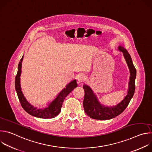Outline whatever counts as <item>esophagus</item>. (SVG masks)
I'll return each mask as SVG.
<instances>
[{
	"label": "esophagus",
	"instance_id": "1",
	"mask_svg": "<svg viewBox=\"0 0 152 152\" xmlns=\"http://www.w3.org/2000/svg\"><path fill=\"white\" fill-rule=\"evenodd\" d=\"M85 79H86V78H85V76L84 75H80L78 76V77H77V81H78V83H82V82L85 81Z\"/></svg>",
	"mask_w": 152,
	"mask_h": 152
}]
</instances>
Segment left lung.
Returning a JSON list of instances; mask_svg holds the SVG:
<instances>
[{
    "label": "left lung",
    "mask_w": 152,
    "mask_h": 152,
    "mask_svg": "<svg viewBox=\"0 0 152 152\" xmlns=\"http://www.w3.org/2000/svg\"><path fill=\"white\" fill-rule=\"evenodd\" d=\"M118 49L123 53L130 71L129 88L127 94L116 105L112 106H104L99 102L97 97L90 86L84 84L83 88L85 91V96L83 106L85 113L91 118L104 120L116 117L124 111L134 94L137 70L133 64L131 55L126 49L122 46H119Z\"/></svg>",
    "instance_id": "left-lung-1"
}]
</instances>
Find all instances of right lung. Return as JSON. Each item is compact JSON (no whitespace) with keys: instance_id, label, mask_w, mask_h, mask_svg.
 I'll list each match as a JSON object with an SVG mask.
<instances>
[{"instance_id":"1","label":"right lung","mask_w":152,"mask_h":152,"mask_svg":"<svg viewBox=\"0 0 152 152\" xmlns=\"http://www.w3.org/2000/svg\"><path fill=\"white\" fill-rule=\"evenodd\" d=\"M23 59V56L20 59L18 66V71L15 77V88L18 97L19 101L24 110L29 114L35 117L40 118H52L57 116L61 112L62 103L67 96L77 87V84L76 80L74 79L69 83L66 87L58 94L56 98L50 103H48L45 107H35L28 102L24 96L20 86V76L21 73V62Z\"/></svg>"}]
</instances>
